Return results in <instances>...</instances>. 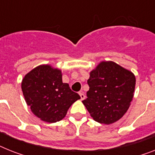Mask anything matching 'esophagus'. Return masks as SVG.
<instances>
[{
    "label": "esophagus",
    "instance_id": "obj_1",
    "mask_svg": "<svg viewBox=\"0 0 155 155\" xmlns=\"http://www.w3.org/2000/svg\"><path fill=\"white\" fill-rule=\"evenodd\" d=\"M79 95H80V97H81V101L85 98V96L83 92H79Z\"/></svg>",
    "mask_w": 155,
    "mask_h": 155
}]
</instances>
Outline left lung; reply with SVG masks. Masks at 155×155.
<instances>
[{
    "label": "left lung",
    "instance_id": "1",
    "mask_svg": "<svg viewBox=\"0 0 155 155\" xmlns=\"http://www.w3.org/2000/svg\"><path fill=\"white\" fill-rule=\"evenodd\" d=\"M87 98L82 101L95 121L111 124L124 116L134 97L135 77L116 62H100L90 72Z\"/></svg>",
    "mask_w": 155,
    "mask_h": 155
}]
</instances>
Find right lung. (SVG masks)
<instances>
[{"instance_id":"add662e5","label":"right lung","mask_w":155,"mask_h":155,"mask_svg":"<svg viewBox=\"0 0 155 155\" xmlns=\"http://www.w3.org/2000/svg\"><path fill=\"white\" fill-rule=\"evenodd\" d=\"M62 71L50 65H40L28 73L21 89L33 114L47 123L60 121L80 96L62 82Z\"/></svg>"}]
</instances>
